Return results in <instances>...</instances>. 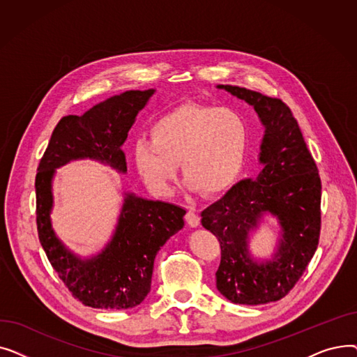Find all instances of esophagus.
Listing matches in <instances>:
<instances>
[{
  "mask_svg": "<svg viewBox=\"0 0 357 357\" xmlns=\"http://www.w3.org/2000/svg\"><path fill=\"white\" fill-rule=\"evenodd\" d=\"M185 221L186 222H188V226L190 227H198L199 226V215L197 214V213H194V211H188V213H186L185 214Z\"/></svg>",
  "mask_w": 357,
  "mask_h": 357,
  "instance_id": "esophagus-1",
  "label": "esophagus"
}]
</instances>
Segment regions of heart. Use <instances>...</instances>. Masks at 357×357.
I'll return each mask as SVG.
<instances>
[{
  "label": "heart",
  "instance_id": "b5f03b06",
  "mask_svg": "<svg viewBox=\"0 0 357 357\" xmlns=\"http://www.w3.org/2000/svg\"><path fill=\"white\" fill-rule=\"evenodd\" d=\"M149 136L133 144L131 159L150 192L171 195L181 163L186 190L214 195L240 174L249 127L233 108L185 102L155 120Z\"/></svg>",
  "mask_w": 357,
  "mask_h": 357
}]
</instances>
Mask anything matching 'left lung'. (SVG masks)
I'll list each match as a JSON object with an SVG mask.
<instances>
[{
  "instance_id": "left-lung-1",
  "label": "left lung",
  "mask_w": 357,
  "mask_h": 357,
  "mask_svg": "<svg viewBox=\"0 0 357 357\" xmlns=\"http://www.w3.org/2000/svg\"><path fill=\"white\" fill-rule=\"evenodd\" d=\"M217 88L252 105L265 127L259 153L261 171L205 208L201 222L221 246L218 292L234 304L261 305L284 298L317 250L321 181L287 104L246 88ZM266 215L278 221L280 236L271 257L257 259L250 252V236Z\"/></svg>"
}]
</instances>
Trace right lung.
I'll list each match as a JSON object with an SVG mask.
<instances>
[{
	"label": "right lung",
	"instance_id": "1",
	"mask_svg": "<svg viewBox=\"0 0 357 357\" xmlns=\"http://www.w3.org/2000/svg\"><path fill=\"white\" fill-rule=\"evenodd\" d=\"M156 89L126 91L93 105L82 116H66L54 127L36 175L37 231L42 248L75 298L92 308L127 310L150 292L153 261L169 237L183 229L179 205L123 192L114 233L98 252L82 257L68 249L52 226L53 178L69 162L91 159L127 174L121 150L128 130Z\"/></svg>",
	"mask_w": 357,
	"mask_h": 357
}]
</instances>
